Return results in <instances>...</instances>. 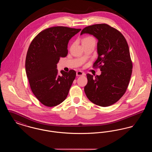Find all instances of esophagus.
Listing matches in <instances>:
<instances>
[{"label": "esophagus", "instance_id": "1", "mask_svg": "<svg viewBox=\"0 0 152 152\" xmlns=\"http://www.w3.org/2000/svg\"><path fill=\"white\" fill-rule=\"evenodd\" d=\"M85 75V73L83 72H82V71H77V72H76V76H84Z\"/></svg>", "mask_w": 152, "mask_h": 152}]
</instances>
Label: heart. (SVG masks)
Masks as SVG:
<instances>
[{
	"mask_svg": "<svg viewBox=\"0 0 152 152\" xmlns=\"http://www.w3.org/2000/svg\"><path fill=\"white\" fill-rule=\"evenodd\" d=\"M91 41H95L94 37L92 36H87L86 37H84L83 40H82V43H88L89 42Z\"/></svg>",
	"mask_w": 152,
	"mask_h": 152,
	"instance_id": "obj_1",
	"label": "heart"
}]
</instances>
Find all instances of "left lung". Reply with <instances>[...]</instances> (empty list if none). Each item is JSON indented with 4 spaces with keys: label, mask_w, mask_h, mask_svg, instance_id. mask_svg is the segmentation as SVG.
<instances>
[{
    "label": "left lung",
    "mask_w": 152,
    "mask_h": 152,
    "mask_svg": "<svg viewBox=\"0 0 152 152\" xmlns=\"http://www.w3.org/2000/svg\"><path fill=\"white\" fill-rule=\"evenodd\" d=\"M83 34L93 35L98 40L99 55L93 67L101 71L95 77L87 74L85 93L94 104L108 107L122 97L129 85L133 64L128 44L119 31L107 24L86 27L81 32Z\"/></svg>",
    "instance_id": "left-lung-1"
}]
</instances>
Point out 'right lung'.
<instances>
[{"label": "right lung", "mask_w": 152, "mask_h": 152, "mask_svg": "<svg viewBox=\"0 0 152 152\" xmlns=\"http://www.w3.org/2000/svg\"><path fill=\"white\" fill-rule=\"evenodd\" d=\"M63 26L41 31L29 45L26 58V71L31 91L44 105L52 107L65 100L75 79L74 70L61 71L58 74L59 59L68 54V43L80 31Z\"/></svg>", "instance_id": "obj_1"}]
</instances>
